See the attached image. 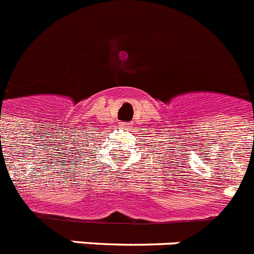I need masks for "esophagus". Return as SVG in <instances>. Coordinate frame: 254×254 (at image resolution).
<instances>
[{"label": "esophagus", "instance_id": "1", "mask_svg": "<svg viewBox=\"0 0 254 254\" xmlns=\"http://www.w3.org/2000/svg\"><path fill=\"white\" fill-rule=\"evenodd\" d=\"M123 125H130V124H123Z\"/></svg>", "mask_w": 254, "mask_h": 254}]
</instances>
